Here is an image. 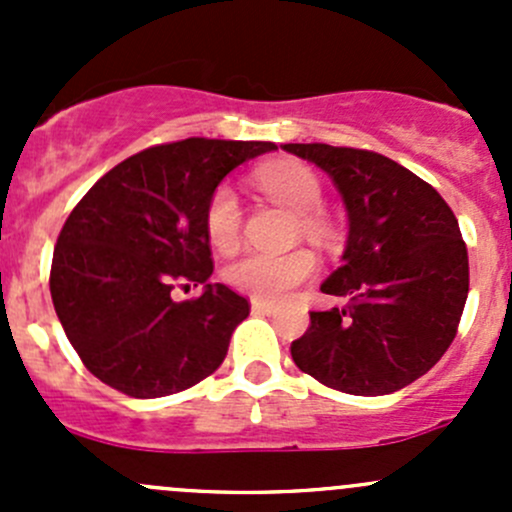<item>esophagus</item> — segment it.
Here are the masks:
<instances>
[{
  "label": "esophagus",
  "instance_id": "esophagus-1",
  "mask_svg": "<svg viewBox=\"0 0 512 512\" xmlns=\"http://www.w3.org/2000/svg\"><path fill=\"white\" fill-rule=\"evenodd\" d=\"M275 304L265 302V299H252V312L255 314H275Z\"/></svg>",
  "mask_w": 512,
  "mask_h": 512
}]
</instances>
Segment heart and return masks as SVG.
Listing matches in <instances>:
<instances>
[{
	"label": "heart",
	"instance_id": "obj_1",
	"mask_svg": "<svg viewBox=\"0 0 512 512\" xmlns=\"http://www.w3.org/2000/svg\"><path fill=\"white\" fill-rule=\"evenodd\" d=\"M257 185L267 198L287 208L289 213L304 215L299 220V230L307 237H322V220L314 218V210L322 205L324 190L317 175L299 163H270L257 173ZM242 208L237 193L230 185H218L213 190L205 208V230L210 242L218 250H232L240 240ZM314 272V257L307 250H289L272 255V252L252 250L237 257L227 267V280L242 292L255 299H280L292 287L302 285Z\"/></svg>",
	"mask_w": 512,
	"mask_h": 512
}]
</instances>
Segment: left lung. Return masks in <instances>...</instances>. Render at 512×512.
<instances>
[{"mask_svg":"<svg viewBox=\"0 0 512 512\" xmlns=\"http://www.w3.org/2000/svg\"><path fill=\"white\" fill-rule=\"evenodd\" d=\"M334 180L349 215L342 267L322 282L342 307L309 312L292 359L329 389L384 396L451 347L468 297V250L436 188L361 148L285 143Z\"/></svg>","mask_w":512,"mask_h":512,"instance_id":"1","label":"left lung"}]
</instances>
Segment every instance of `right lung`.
I'll return each mask as SVG.
<instances>
[{"mask_svg": "<svg viewBox=\"0 0 512 512\" xmlns=\"http://www.w3.org/2000/svg\"><path fill=\"white\" fill-rule=\"evenodd\" d=\"M267 141L185 138L108 170L79 200L51 260L56 317L86 369L133 399L190 389L223 364L245 297L210 285L205 208L220 180ZM204 285L175 303L178 286Z\"/></svg>", "mask_w": 512, "mask_h": 512, "instance_id": "add662e5", "label": "right lung"}]
</instances>
